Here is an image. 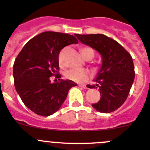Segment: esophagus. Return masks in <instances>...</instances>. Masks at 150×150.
I'll list each match as a JSON object with an SVG mask.
<instances>
[{
  "label": "esophagus",
  "instance_id": "34e87169",
  "mask_svg": "<svg viewBox=\"0 0 150 150\" xmlns=\"http://www.w3.org/2000/svg\"><path fill=\"white\" fill-rule=\"evenodd\" d=\"M79 86H80V87H81V88H84V89H88V87H89V86H88V84H79Z\"/></svg>",
  "mask_w": 150,
  "mask_h": 150
}]
</instances>
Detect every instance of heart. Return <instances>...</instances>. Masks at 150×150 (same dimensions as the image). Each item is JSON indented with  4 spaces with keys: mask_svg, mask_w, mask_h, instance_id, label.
Wrapping results in <instances>:
<instances>
[{
    "mask_svg": "<svg viewBox=\"0 0 150 150\" xmlns=\"http://www.w3.org/2000/svg\"><path fill=\"white\" fill-rule=\"evenodd\" d=\"M65 50H62L59 53L58 60L60 66H64V60H63V53ZM81 53L83 57L87 59V58H93L94 57V51L93 49L91 47H83L81 50ZM65 76L66 79H69L75 81H85L88 80L90 77L91 76V72L89 69H71L65 72Z\"/></svg>",
    "mask_w": 150,
    "mask_h": 150,
    "instance_id": "obj_1",
    "label": "heart"
}]
</instances>
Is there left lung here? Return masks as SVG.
Segmentation results:
<instances>
[{"label": "left lung", "mask_w": 150, "mask_h": 150, "mask_svg": "<svg viewBox=\"0 0 150 150\" xmlns=\"http://www.w3.org/2000/svg\"><path fill=\"white\" fill-rule=\"evenodd\" d=\"M82 44L102 56L103 64L95 81L100 88V99L92 106L98 112L109 113L125 103L130 93L135 71L132 57L116 41L102 35H75ZM89 88H97L88 84Z\"/></svg>", "instance_id": "1"}]
</instances>
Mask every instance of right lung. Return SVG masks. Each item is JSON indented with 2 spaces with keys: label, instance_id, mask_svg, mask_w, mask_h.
Listing matches in <instances>:
<instances>
[{
  "label": "right lung",
  "instance_id": "add662e5",
  "mask_svg": "<svg viewBox=\"0 0 150 150\" xmlns=\"http://www.w3.org/2000/svg\"><path fill=\"white\" fill-rule=\"evenodd\" d=\"M75 36L56 32H44L26 43L13 65L15 88L23 103L32 112L49 116L59 110L69 89L76 83L59 79L60 50L71 44H78ZM59 82L51 84L50 77Z\"/></svg>",
  "mask_w": 150,
  "mask_h": 150
}]
</instances>
